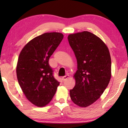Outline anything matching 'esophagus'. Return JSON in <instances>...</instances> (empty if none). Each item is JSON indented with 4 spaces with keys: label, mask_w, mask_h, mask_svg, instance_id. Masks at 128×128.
Listing matches in <instances>:
<instances>
[{
    "label": "esophagus",
    "mask_w": 128,
    "mask_h": 128,
    "mask_svg": "<svg viewBox=\"0 0 128 128\" xmlns=\"http://www.w3.org/2000/svg\"><path fill=\"white\" fill-rule=\"evenodd\" d=\"M68 77H69V75L66 74V76H65L62 77V80H63V81H66V80H67V79L68 78Z\"/></svg>",
    "instance_id": "1"
}]
</instances>
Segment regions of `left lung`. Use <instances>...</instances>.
Instances as JSON below:
<instances>
[{
	"label": "left lung",
	"instance_id": "1",
	"mask_svg": "<svg viewBox=\"0 0 128 128\" xmlns=\"http://www.w3.org/2000/svg\"><path fill=\"white\" fill-rule=\"evenodd\" d=\"M69 43L75 54L76 84L70 90L75 104L86 107L100 98L111 77V59L107 46L98 36L84 31L69 34Z\"/></svg>",
	"mask_w": 128,
	"mask_h": 128
}]
</instances>
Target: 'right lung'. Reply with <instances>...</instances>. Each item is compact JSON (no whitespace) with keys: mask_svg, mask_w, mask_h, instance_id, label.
<instances>
[{"mask_svg":"<svg viewBox=\"0 0 128 128\" xmlns=\"http://www.w3.org/2000/svg\"><path fill=\"white\" fill-rule=\"evenodd\" d=\"M64 37L60 33H46L29 41L19 55L16 74L26 98L38 107L50 103L58 82L53 76L49 59Z\"/></svg>","mask_w":128,"mask_h":128,"instance_id":"add662e5","label":"right lung"}]
</instances>
